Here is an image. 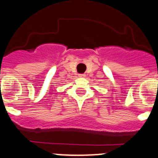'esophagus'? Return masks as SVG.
I'll list each match as a JSON object with an SVG mask.
<instances>
[{
  "label": "esophagus",
  "mask_w": 158,
  "mask_h": 158,
  "mask_svg": "<svg viewBox=\"0 0 158 158\" xmlns=\"http://www.w3.org/2000/svg\"><path fill=\"white\" fill-rule=\"evenodd\" d=\"M79 77H85V75L84 74H79Z\"/></svg>",
  "instance_id": "obj_1"
}]
</instances>
